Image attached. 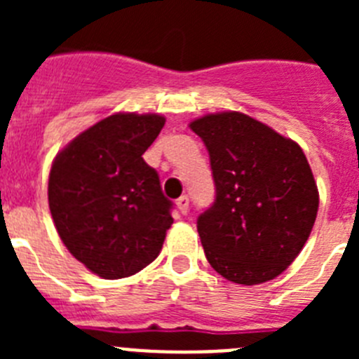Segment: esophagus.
<instances>
[{
	"mask_svg": "<svg viewBox=\"0 0 359 359\" xmlns=\"http://www.w3.org/2000/svg\"><path fill=\"white\" fill-rule=\"evenodd\" d=\"M176 207H177V210L185 215L187 212H189V198H187V196H182V198L176 201Z\"/></svg>",
	"mask_w": 359,
	"mask_h": 359,
	"instance_id": "esophagus-1",
	"label": "esophagus"
}]
</instances>
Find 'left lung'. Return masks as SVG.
I'll use <instances>...</instances> for the list:
<instances>
[{
    "mask_svg": "<svg viewBox=\"0 0 359 359\" xmlns=\"http://www.w3.org/2000/svg\"><path fill=\"white\" fill-rule=\"evenodd\" d=\"M210 154L215 201L198 219L207 261L226 280H273L302 252L318 187L302 147L241 111L189 123Z\"/></svg>",
    "mask_w": 359,
    "mask_h": 359,
    "instance_id": "8db88e82",
    "label": "left lung"
}]
</instances>
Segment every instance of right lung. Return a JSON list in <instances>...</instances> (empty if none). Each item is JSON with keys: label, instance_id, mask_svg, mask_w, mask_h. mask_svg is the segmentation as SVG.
<instances>
[{"label": "right lung", "instance_id": "obj_1", "mask_svg": "<svg viewBox=\"0 0 359 359\" xmlns=\"http://www.w3.org/2000/svg\"><path fill=\"white\" fill-rule=\"evenodd\" d=\"M163 126L158 113H115L79 133L53 158V224L68 252L98 277H131L163 246L172 205L142 158Z\"/></svg>", "mask_w": 359, "mask_h": 359}]
</instances>
